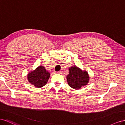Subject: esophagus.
I'll list each match as a JSON object with an SVG mask.
<instances>
[{
  "label": "esophagus",
  "instance_id": "obj_1",
  "mask_svg": "<svg viewBox=\"0 0 125 125\" xmlns=\"http://www.w3.org/2000/svg\"><path fill=\"white\" fill-rule=\"evenodd\" d=\"M62 72V70L59 71V72H57V73H61Z\"/></svg>",
  "mask_w": 125,
  "mask_h": 125
}]
</instances>
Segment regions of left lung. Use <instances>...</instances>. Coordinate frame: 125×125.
I'll use <instances>...</instances> for the list:
<instances>
[{
	"mask_svg": "<svg viewBox=\"0 0 125 125\" xmlns=\"http://www.w3.org/2000/svg\"><path fill=\"white\" fill-rule=\"evenodd\" d=\"M69 71L70 73L66 76V79L70 87L78 90L87 85L90 79L87 72L82 71L76 66L70 67Z\"/></svg>",
	"mask_w": 125,
	"mask_h": 125,
	"instance_id": "1",
	"label": "left lung"
}]
</instances>
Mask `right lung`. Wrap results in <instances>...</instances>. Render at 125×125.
<instances>
[{"label": "right lung", "mask_w": 125, "mask_h": 125, "mask_svg": "<svg viewBox=\"0 0 125 125\" xmlns=\"http://www.w3.org/2000/svg\"><path fill=\"white\" fill-rule=\"evenodd\" d=\"M27 76L28 81L31 84L35 87H41L47 83L50 74L46 71L44 66H40L29 73Z\"/></svg>", "instance_id": "obj_1"}]
</instances>
